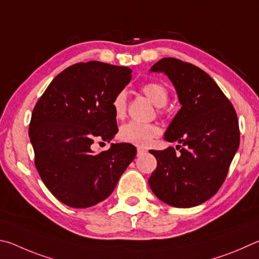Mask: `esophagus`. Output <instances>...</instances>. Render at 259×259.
I'll return each instance as SVG.
<instances>
[{
	"mask_svg": "<svg viewBox=\"0 0 259 259\" xmlns=\"http://www.w3.org/2000/svg\"><path fill=\"white\" fill-rule=\"evenodd\" d=\"M148 152L147 149H143V148H138V155L141 156V155H146Z\"/></svg>",
	"mask_w": 259,
	"mask_h": 259,
	"instance_id": "34e87169",
	"label": "esophagus"
}]
</instances>
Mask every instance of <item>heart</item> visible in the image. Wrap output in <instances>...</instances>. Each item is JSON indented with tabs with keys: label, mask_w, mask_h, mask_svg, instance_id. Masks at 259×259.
<instances>
[{
	"label": "heart",
	"mask_w": 259,
	"mask_h": 259,
	"mask_svg": "<svg viewBox=\"0 0 259 259\" xmlns=\"http://www.w3.org/2000/svg\"><path fill=\"white\" fill-rule=\"evenodd\" d=\"M142 93L157 107L165 106L168 101V90L161 83L144 84L141 88ZM112 109L117 118L124 117L126 112V94L119 92L112 100ZM160 128L155 124H143V122L130 121L122 125L119 130V138L127 143L134 146L147 147L152 139L158 137Z\"/></svg>",
	"instance_id": "b5f03b06"
}]
</instances>
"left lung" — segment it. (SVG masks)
Returning <instances> with one entry per match:
<instances>
[{
    "label": "left lung",
    "instance_id": "1",
    "mask_svg": "<svg viewBox=\"0 0 259 259\" xmlns=\"http://www.w3.org/2000/svg\"><path fill=\"white\" fill-rule=\"evenodd\" d=\"M151 72H164L173 83L181 109L167 127L165 140L178 142L150 150L157 168L149 184L161 201L190 208L219 191L240 144L237 113L219 85L200 68L175 58H162Z\"/></svg>",
    "mask_w": 259,
    "mask_h": 259
}]
</instances>
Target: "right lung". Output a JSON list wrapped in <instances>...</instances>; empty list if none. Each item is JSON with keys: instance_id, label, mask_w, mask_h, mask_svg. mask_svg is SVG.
Listing matches in <instances>:
<instances>
[{"instance_id": "right-lung-1", "label": "right lung", "mask_w": 259, "mask_h": 259, "mask_svg": "<svg viewBox=\"0 0 259 259\" xmlns=\"http://www.w3.org/2000/svg\"><path fill=\"white\" fill-rule=\"evenodd\" d=\"M132 78L127 67L100 61L68 67L54 78L31 113L29 138L35 166L50 192L72 208L107 199L137 156L130 143L95 153L97 139L118 132L112 100Z\"/></svg>"}]
</instances>
